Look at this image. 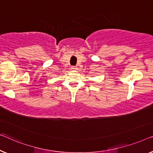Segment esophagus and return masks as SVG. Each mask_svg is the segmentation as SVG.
<instances>
[{
    "mask_svg": "<svg viewBox=\"0 0 153 153\" xmlns=\"http://www.w3.org/2000/svg\"><path fill=\"white\" fill-rule=\"evenodd\" d=\"M76 66H71V69H73V70H76Z\"/></svg>",
    "mask_w": 153,
    "mask_h": 153,
    "instance_id": "1",
    "label": "esophagus"
}]
</instances>
